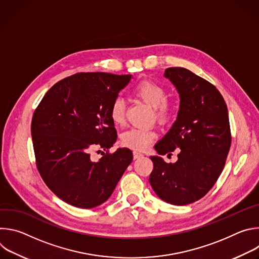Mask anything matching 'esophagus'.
I'll use <instances>...</instances> for the list:
<instances>
[{"mask_svg":"<svg viewBox=\"0 0 259 259\" xmlns=\"http://www.w3.org/2000/svg\"><path fill=\"white\" fill-rule=\"evenodd\" d=\"M143 155L141 154V153H139V152H133V158L134 159H139V158H141Z\"/></svg>","mask_w":259,"mask_h":259,"instance_id":"esophagus-1","label":"esophagus"}]
</instances>
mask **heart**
Instances as JSON below:
<instances>
[{
    "label": "heart",
    "mask_w": 259,
    "mask_h": 259,
    "mask_svg": "<svg viewBox=\"0 0 259 259\" xmlns=\"http://www.w3.org/2000/svg\"><path fill=\"white\" fill-rule=\"evenodd\" d=\"M133 95L155 109V117L161 124L167 123L173 114L172 107L167 101L166 89L151 80L140 81L132 91ZM109 117L114 125L122 126L125 123V102L116 98L109 107ZM156 138V132L149 129L132 128L121 136V143L134 151H144Z\"/></svg>",
    "instance_id": "obj_1"
}]
</instances>
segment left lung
Here are the masks:
<instances>
[{
  "instance_id": "1",
  "label": "left lung",
  "mask_w": 259,
  "mask_h": 259,
  "mask_svg": "<svg viewBox=\"0 0 259 259\" xmlns=\"http://www.w3.org/2000/svg\"><path fill=\"white\" fill-rule=\"evenodd\" d=\"M164 77L175 86L180 104L176 121L155 150L159 155L181 150L173 164L151 157L150 183L160 199L182 206L203 198L223 172L232 143L229 113L216 87L191 70L169 67Z\"/></svg>"
}]
</instances>
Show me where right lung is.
I'll return each instance as SVG.
<instances>
[{"instance_id":"1","label":"right lung","mask_w":259,"mask_h":259,"mask_svg":"<svg viewBox=\"0 0 259 259\" xmlns=\"http://www.w3.org/2000/svg\"><path fill=\"white\" fill-rule=\"evenodd\" d=\"M131 75L79 72L53 85L35 108L31 136L36 168L65 203L90 209L113 194L133 160L131 150L108 149L117 140L109 107ZM96 147L107 154L93 161Z\"/></svg>"}]
</instances>
